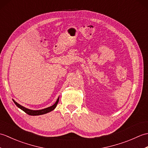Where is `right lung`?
Here are the masks:
<instances>
[{"label": "right lung", "mask_w": 148, "mask_h": 148, "mask_svg": "<svg viewBox=\"0 0 148 148\" xmlns=\"http://www.w3.org/2000/svg\"><path fill=\"white\" fill-rule=\"evenodd\" d=\"M13 100L14 103H15L18 108H19L20 109H21L22 111H23L24 112H25L27 114H28L29 115H31V116H38V115H42V114H46V113L52 111L53 110H54L55 109V108L57 106L58 101H59V97L56 100V102L53 104V106L49 107V108H47L45 109H40V110H32V109H29L28 108H25V107L21 106L20 104H19L18 103H17L14 100L12 99Z\"/></svg>", "instance_id": "add662e5"}]
</instances>
